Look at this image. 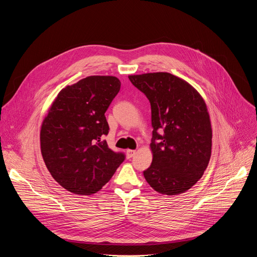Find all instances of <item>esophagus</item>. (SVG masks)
I'll list each match as a JSON object with an SVG mask.
<instances>
[{"instance_id": "1", "label": "esophagus", "mask_w": 257, "mask_h": 257, "mask_svg": "<svg viewBox=\"0 0 257 257\" xmlns=\"http://www.w3.org/2000/svg\"><path fill=\"white\" fill-rule=\"evenodd\" d=\"M135 155H136V151H132V150H127V151H126L127 159H131V158H133Z\"/></svg>"}]
</instances>
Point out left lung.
I'll return each mask as SVG.
<instances>
[{
	"label": "left lung",
	"mask_w": 257,
	"mask_h": 257,
	"mask_svg": "<svg viewBox=\"0 0 257 257\" xmlns=\"http://www.w3.org/2000/svg\"><path fill=\"white\" fill-rule=\"evenodd\" d=\"M128 77L152 106L154 158L144 178L161 194L184 193L202 177L211 155L212 131L205 101L192 85L171 73Z\"/></svg>",
	"instance_id": "1"
}]
</instances>
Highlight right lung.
Returning <instances> with one entry per match:
<instances>
[{
	"label": "right lung",
	"instance_id": "right-lung-1",
	"mask_svg": "<svg viewBox=\"0 0 257 257\" xmlns=\"http://www.w3.org/2000/svg\"><path fill=\"white\" fill-rule=\"evenodd\" d=\"M121 87L115 76H88L63 88L41 129V151L52 177L79 195L99 191L125 160L108 149L104 113Z\"/></svg>",
	"mask_w": 257,
	"mask_h": 257
}]
</instances>
